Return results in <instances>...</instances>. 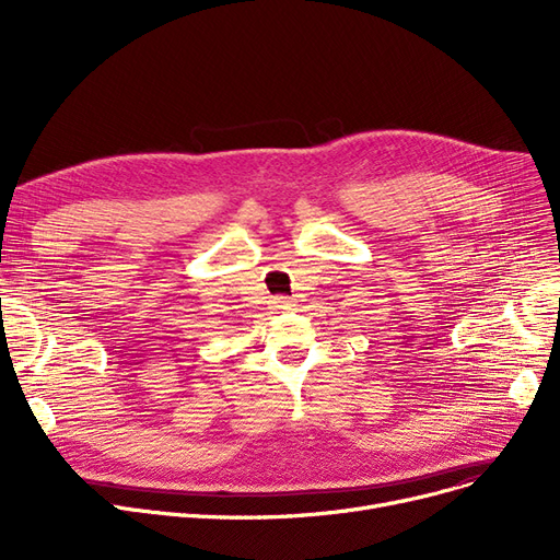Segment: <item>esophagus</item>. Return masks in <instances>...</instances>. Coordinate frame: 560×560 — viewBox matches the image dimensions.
Instances as JSON below:
<instances>
[{
  "label": "esophagus",
  "instance_id": "34e87169",
  "mask_svg": "<svg viewBox=\"0 0 560 560\" xmlns=\"http://www.w3.org/2000/svg\"><path fill=\"white\" fill-rule=\"evenodd\" d=\"M275 306L281 308V311H290L295 304H292V300H288V298H277V300H275Z\"/></svg>",
  "mask_w": 560,
  "mask_h": 560
}]
</instances>
